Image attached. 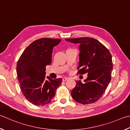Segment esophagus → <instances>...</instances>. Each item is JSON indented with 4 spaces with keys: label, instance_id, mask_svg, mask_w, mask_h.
<instances>
[{
    "label": "esophagus",
    "instance_id": "obj_1",
    "mask_svg": "<svg viewBox=\"0 0 130 130\" xmlns=\"http://www.w3.org/2000/svg\"><path fill=\"white\" fill-rule=\"evenodd\" d=\"M68 79H69V78H67V77H64V78H63L62 79V80H63V81L65 82V81H66L67 80H68Z\"/></svg>",
    "mask_w": 130,
    "mask_h": 130
}]
</instances>
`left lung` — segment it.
<instances>
[{
  "label": "left lung",
  "mask_w": 130,
  "mask_h": 130,
  "mask_svg": "<svg viewBox=\"0 0 130 130\" xmlns=\"http://www.w3.org/2000/svg\"><path fill=\"white\" fill-rule=\"evenodd\" d=\"M73 43H79V62L78 74H87L82 83L76 82L71 91L75 101L83 104H91L102 97L111 79L113 64L109 50L93 38L66 39Z\"/></svg>",
  "instance_id": "1"
}]
</instances>
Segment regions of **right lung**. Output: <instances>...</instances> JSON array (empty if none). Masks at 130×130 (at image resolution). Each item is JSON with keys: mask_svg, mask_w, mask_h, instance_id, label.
Segmentation results:
<instances>
[{"mask_svg": "<svg viewBox=\"0 0 130 130\" xmlns=\"http://www.w3.org/2000/svg\"><path fill=\"white\" fill-rule=\"evenodd\" d=\"M59 39L42 38L32 42L20 56L17 65L18 78L27 101L36 106L51 102L62 79L45 78V67L51 63L52 50Z\"/></svg>", "mask_w": 130, "mask_h": 130, "instance_id": "obj_1", "label": "right lung"}]
</instances>
